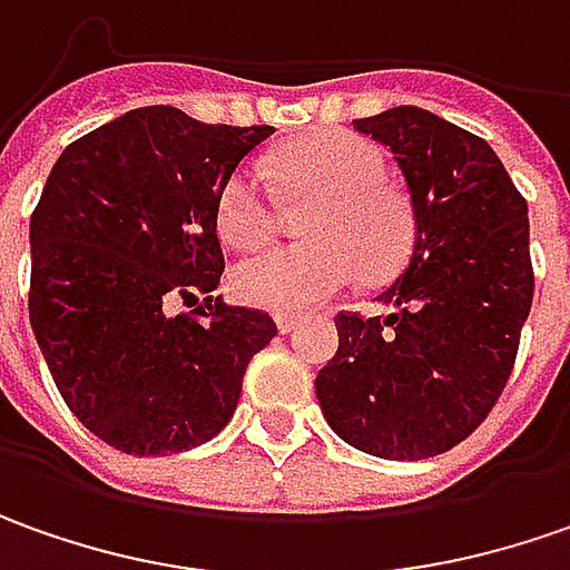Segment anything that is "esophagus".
<instances>
[{
	"instance_id": "34e87169",
	"label": "esophagus",
	"mask_w": 570,
	"mask_h": 570,
	"mask_svg": "<svg viewBox=\"0 0 570 570\" xmlns=\"http://www.w3.org/2000/svg\"><path fill=\"white\" fill-rule=\"evenodd\" d=\"M299 324H303L299 315H277V327H281V334H293Z\"/></svg>"
}]
</instances>
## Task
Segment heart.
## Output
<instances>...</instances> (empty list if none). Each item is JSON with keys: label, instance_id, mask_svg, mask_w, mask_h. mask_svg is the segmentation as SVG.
Returning a JSON list of instances; mask_svg holds the SVG:
<instances>
[{"label": "heart", "instance_id": "1", "mask_svg": "<svg viewBox=\"0 0 570 570\" xmlns=\"http://www.w3.org/2000/svg\"><path fill=\"white\" fill-rule=\"evenodd\" d=\"M277 169L296 202H318L305 220L312 243L239 262L233 293L243 303L299 315L337 296L360 271L368 281L401 271L416 236L413 207L387 183V160L372 141L350 131H322L289 145ZM214 224L226 246L243 252L274 236V202L262 164H243L226 176Z\"/></svg>", "mask_w": 570, "mask_h": 570}]
</instances>
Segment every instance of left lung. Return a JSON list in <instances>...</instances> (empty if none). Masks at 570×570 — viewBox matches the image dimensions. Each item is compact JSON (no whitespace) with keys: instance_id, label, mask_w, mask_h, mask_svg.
I'll return each instance as SVG.
<instances>
[{"instance_id":"obj_1","label":"left lung","mask_w":570,"mask_h":570,"mask_svg":"<svg viewBox=\"0 0 570 570\" xmlns=\"http://www.w3.org/2000/svg\"><path fill=\"white\" fill-rule=\"evenodd\" d=\"M353 128L382 141L413 205V248L379 303L341 312L337 353L315 379L327 425L384 461L461 444L501 397L533 303L527 202L480 135L420 107Z\"/></svg>"}]
</instances>
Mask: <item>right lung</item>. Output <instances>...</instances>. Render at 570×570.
I'll use <instances>...</instances> for the list:
<instances>
[{
    "instance_id": "add662e5",
    "label": "right lung",
    "mask_w": 570,
    "mask_h": 570,
    "mask_svg": "<svg viewBox=\"0 0 570 570\" xmlns=\"http://www.w3.org/2000/svg\"><path fill=\"white\" fill-rule=\"evenodd\" d=\"M271 131L131 109L59 154L30 214L33 337L78 422L122 454L210 442L277 334L214 296L217 191ZM176 302L193 312L173 316Z\"/></svg>"
}]
</instances>
